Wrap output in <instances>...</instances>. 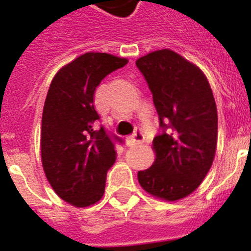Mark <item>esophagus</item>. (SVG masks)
Instances as JSON below:
<instances>
[{
  "instance_id": "34e87169",
  "label": "esophagus",
  "mask_w": 251,
  "mask_h": 251,
  "mask_svg": "<svg viewBox=\"0 0 251 251\" xmlns=\"http://www.w3.org/2000/svg\"><path fill=\"white\" fill-rule=\"evenodd\" d=\"M144 140H145V136H144L143 131H141V130H136V131L134 132V135L128 138L127 141L130 145H136V144L144 143Z\"/></svg>"
}]
</instances>
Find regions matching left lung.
Here are the masks:
<instances>
[{
	"instance_id": "left-lung-1",
	"label": "left lung",
	"mask_w": 251,
	"mask_h": 251,
	"mask_svg": "<svg viewBox=\"0 0 251 251\" xmlns=\"http://www.w3.org/2000/svg\"><path fill=\"white\" fill-rule=\"evenodd\" d=\"M162 132L152 140L155 160L138 173L149 195L178 201L196 191L212 165L217 147V108L203 72L171 49L141 56Z\"/></svg>"
}]
</instances>
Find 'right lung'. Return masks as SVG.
I'll list each match as a JSON object with an SVG mask.
<instances>
[{
    "label": "right lung",
    "mask_w": 251,
    "mask_h": 251,
    "mask_svg": "<svg viewBox=\"0 0 251 251\" xmlns=\"http://www.w3.org/2000/svg\"><path fill=\"white\" fill-rule=\"evenodd\" d=\"M128 60L107 53H86L54 75L41 119V162L54 192L74 207L102 198L107 171L116 160L113 140L103 126L93 96L106 75Z\"/></svg>",
    "instance_id": "obj_1"
}]
</instances>
